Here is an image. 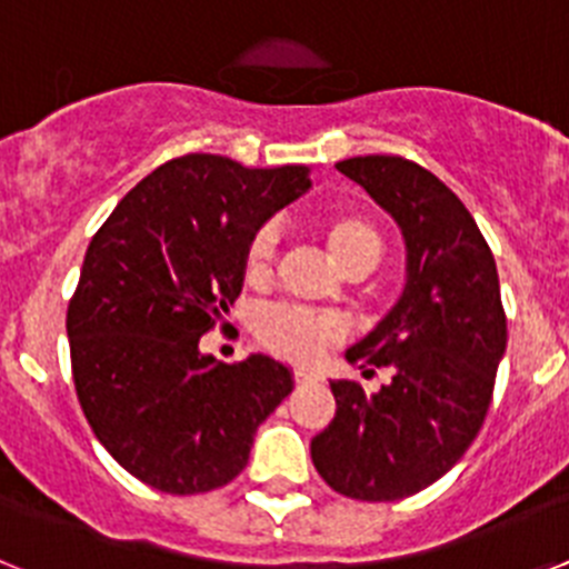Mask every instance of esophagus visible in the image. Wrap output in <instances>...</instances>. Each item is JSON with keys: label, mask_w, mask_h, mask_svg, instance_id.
<instances>
[{"label": "esophagus", "mask_w": 569, "mask_h": 569, "mask_svg": "<svg viewBox=\"0 0 569 569\" xmlns=\"http://www.w3.org/2000/svg\"><path fill=\"white\" fill-rule=\"evenodd\" d=\"M296 381L299 385H310V381H319V373H316L313 367H296Z\"/></svg>", "instance_id": "esophagus-1"}]
</instances>
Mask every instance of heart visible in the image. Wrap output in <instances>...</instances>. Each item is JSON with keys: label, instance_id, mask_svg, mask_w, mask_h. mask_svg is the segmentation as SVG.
I'll return each mask as SVG.
<instances>
[{"label": "heart", "instance_id": "b5f03b06", "mask_svg": "<svg viewBox=\"0 0 569 569\" xmlns=\"http://www.w3.org/2000/svg\"><path fill=\"white\" fill-rule=\"evenodd\" d=\"M319 233L341 273H356V270L367 273L376 268L381 256V236L361 213L345 208L328 210L319 216ZM276 256H279V230L273 224H261L244 248V276L250 281H264L273 273ZM339 321L308 310L270 308L256 319L259 345L281 359H316L325 347L339 341Z\"/></svg>", "mask_w": 569, "mask_h": 569}]
</instances>
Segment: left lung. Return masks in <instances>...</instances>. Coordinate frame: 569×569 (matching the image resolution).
<instances>
[{
    "mask_svg": "<svg viewBox=\"0 0 569 569\" xmlns=\"http://www.w3.org/2000/svg\"><path fill=\"white\" fill-rule=\"evenodd\" d=\"M393 216L407 281L390 313L347 350L365 376L390 367L379 393L333 379L336 416L310 459L336 492L396 501L439 481L485 425L507 350L496 259L459 196L401 156H353L336 164Z\"/></svg>",
    "mask_w": 569,
    "mask_h": 569,
    "instance_id": "8db88e82",
    "label": "left lung"
}]
</instances>
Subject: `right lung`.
<instances>
[{
	"label": "right lung",
	"instance_id": "right-lung-1",
	"mask_svg": "<svg viewBox=\"0 0 569 569\" xmlns=\"http://www.w3.org/2000/svg\"><path fill=\"white\" fill-rule=\"evenodd\" d=\"M310 168L188 153L144 176L90 239L68 305L73 385L97 439L173 496L228 485L293 390L268 353L224 365L199 339L244 284L248 239L310 190Z\"/></svg>",
	"mask_w": 569,
	"mask_h": 569
}]
</instances>
